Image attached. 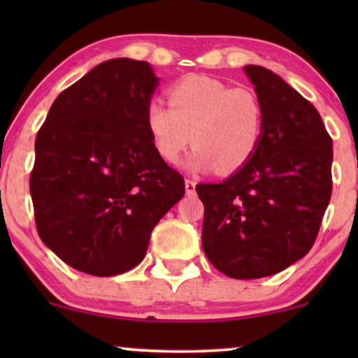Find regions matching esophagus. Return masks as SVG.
<instances>
[{
  "instance_id": "1",
  "label": "esophagus",
  "mask_w": 358,
  "mask_h": 358,
  "mask_svg": "<svg viewBox=\"0 0 358 358\" xmlns=\"http://www.w3.org/2000/svg\"><path fill=\"white\" fill-rule=\"evenodd\" d=\"M195 185L196 183L190 178L185 180V190H187V195H193V193H195Z\"/></svg>"
}]
</instances>
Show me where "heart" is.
<instances>
[{
  "mask_svg": "<svg viewBox=\"0 0 358 358\" xmlns=\"http://www.w3.org/2000/svg\"><path fill=\"white\" fill-rule=\"evenodd\" d=\"M163 101L146 106V127L159 158L176 163L190 141L192 171L215 168L220 175L250 162L264 134V108L256 90L231 87L207 76H188L168 89Z\"/></svg>",
  "mask_w": 358,
  "mask_h": 358,
  "instance_id": "heart-1",
  "label": "heart"
}]
</instances>
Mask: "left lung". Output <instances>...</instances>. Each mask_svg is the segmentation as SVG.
I'll list each match as a JSON object with an SVG mask.
<instances>
[{
	"label": "left lung",
	"instance_id": "obj_1",
	"mask_svg": "<svg viewBox=\"0 0 358 358\" xmlns=\"http://www.w3.org/2000/svg\"><path fill=\"white\" fill-rule=\"evenodd\" d=\"M264 108L250 162L222 183H199L205 256L225 276L257 279L313 248L331 196L334 143L310 101L261 65H245Z\"/></svg>",
	"mask_w": 358,
	"mask_h": 358
}]
</instances>
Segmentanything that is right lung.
<instances>
[{
  "mask_svg": "<svg viewBox=\"0 0 358 358\" xmlns=\"http://www.w3.org/2000/svg\"><path fill=\"white\" fill-rule=\"evenodd\" d=\"M156 85L148 62H102L59 94L36 134V231L85 274L136 268L155 225L185 195L183 176L159 158L148 133Z\"/></svg>",
  "mask_w": 358,
  "mask_h": 358,
  "instance_id": "1",
  "label": "right lung"
}]
</instances>
